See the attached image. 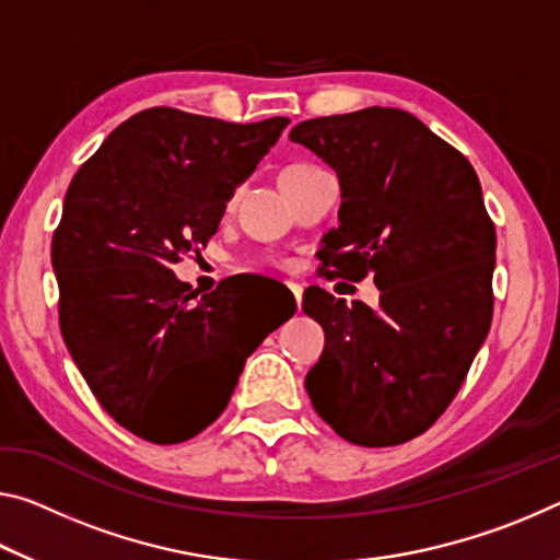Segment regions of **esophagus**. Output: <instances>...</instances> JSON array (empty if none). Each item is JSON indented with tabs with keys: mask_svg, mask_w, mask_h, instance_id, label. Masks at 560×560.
<instances>
[{
	"mask_svg": "<svg viewBox=\"0 0 560 560\" xmlns=\"http://www.w3.org/2000/svg\"><path fill=\"white\" fill-rule=\"evenodd\" d=\"M287 287H289V291H291V294H294V299H296V306L301 308V299H304V289H301V287H299V283H294V281H289V283H287Z\"/></svg>",
	"mask_w": 560,
	"mask_h": 560,
	"instance_id": "1",
	"label": "esophagus"
}]
</instances>
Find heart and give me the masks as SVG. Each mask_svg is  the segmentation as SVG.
<instances>
[{
	"instance_id": "heart-1",
	"label": "heart",
	"mask_w": 560,
	"mask_h": 560,
	"mask_svg": "<svg viewBox=\"0 0 560 560\" xmlns=\"http://www.w3.org/2000/svg\"><path fill=\"white\" fill-rule=\"evenodd\" d=\"M312 166H316V164H308V162H294V164H289L287 168H283V174H281V176L294 174V172H301V168H312Z\"/></svg>"
}]
</instances>
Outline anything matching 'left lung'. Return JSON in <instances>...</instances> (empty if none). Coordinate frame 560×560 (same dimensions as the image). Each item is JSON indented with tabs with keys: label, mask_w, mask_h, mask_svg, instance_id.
<instances>
[{
	"label": "left lung",
	"mask_w": 560,
	"mask_h": 560,
	"mask_svg": "<svg viewBox=\"0 0 560 560\" xmlns=\"http://www.w3.org/2000/svg\"><path fill=\"white\" fill-rule=\"evenodd\" d=\"M331 164L343 203L324 277H374L381 308L312 287L326 346L306 374L316 413L357 446H398L454 401L493 318L495 226L468 159L413 114L369 106L289 135Z\"/></svg>",
	"instance_id": "obj_1"
}]
</instances>
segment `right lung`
Returning a JSON list of instances; mask_svg holds the SVG:
<instances>
[{
    "label": "right lung",
    "mask_w": 560,
    "mask_h": 560,
    "mask_svg": "<svg viewBox=\"0 0 560 560\" xmlns=\"http://www.w3.org/2000/svg\"><path fill=\"white\" fill-rule=\"evenodd\" d=\"M287 124L152 106L69 184L51 236L59 328L96 401L139 439L168 446L214 423L244 361L289 318L252 324L234 281L199 296L172 271L217 234L226 199Z\"/></svg>",
    "instance_id": "add662e5"
}]
</instances>
